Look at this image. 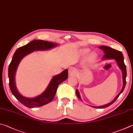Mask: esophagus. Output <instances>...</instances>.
<instances>
[{"label": "esophagus", "mask_w": 133, "mask_h": 133, "mask_svg": "<svg viewBox=\"0 0 133 133\" xmlns=\"http://www.w3.org/2000/svg\"><path fill=\"white\" fill-rule=\"evenodd\" d=\"M68 73L69 76H72L76 73V69L74 68H70L68 69Z\"/></svg>", "instance_id": "34e87169"}]
</instances>
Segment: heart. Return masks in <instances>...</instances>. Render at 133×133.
<instances>
[{
  "label": "heart",
  "mask_w": 133,
  "mask_h": 133,
  "mask_svg": "<svg viewBox=\"0 0 133 133\" xmlns=\"http://www.w3.org/2000/svg\"><path fill=\"white\" fill-rule=\"evenodd\" d=\"M94 57H95V55H92L91 56V57H92V58H94Z\"/></svg>",
  "instance_id": "b5f03b06"
}]
</instances>
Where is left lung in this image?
<instances>
[{
    "instance_id": "8db88e82",
    "label": "left lung",
    "mask_w": 133,
    "mask_h": 133,
    "mask_svg": "<svg viewBox=\"0 0 133 133\" xmlns=\"http://www.w3.org/2000/svg\"><path fill=\"white\" fill-rule=\"evenodd\" d=\"M99 48L104 51V55H103V58H102V59H116V61L117 62L118 66H119V68H120V69L122 71L123 81V88L122 89V90H121L119 94H118L117 96H116V97H115V99H114L113 101H111L110 103L105 104V105L99 106V107H94V108L103 109V108H107V107H108L109 106H110L111 104H112L114 102H115L116 100H117L118 97H119L120 95L123 92V90H124V89L125 84H126V81H125V79H126V76H127V72H126V66H125V65L124 64V57H123V55L121 51L115 50V49L110 48V47H109V46H103V45L99 46ZM76 94L78 98L79 99H81L79 92L78 89L76 90Z\"/></svg>"
}]
</instances>
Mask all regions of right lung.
Segmentation results:
<instances>
[{"label":"right lung","instance_id":"right-lung-1","mask_svg":"<svg viewBox=\"0 0 133 133\" xmlns=\"http://www.w3.org/2000/svg\"><path fill=\"white\" fill-rule=\"evenodd\" d=\"M57 45V44H54L51 42L35 39L30 42L26 45L18 48L14 54L8 69L9 87L11 93L16 98L27 108H32L35 107H40L52 101L55 97L58 85L68 78V69H65L61 74L54 76L45 91L40 95L34 98H27L22 96L18 92L16 87L15 74L18 65L23 58L29 54L34 51L49 50Z\"/></svg>","mask_w":133,"mask_h":133}]
</instances>
